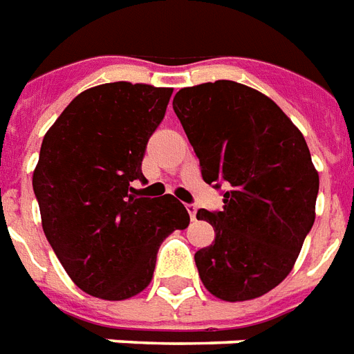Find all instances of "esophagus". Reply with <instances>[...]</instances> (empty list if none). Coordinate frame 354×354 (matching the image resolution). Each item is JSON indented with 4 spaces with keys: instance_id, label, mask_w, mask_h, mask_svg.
Masks as SVG:
<instances>
[{
    "instance_id": "esophagus-1",
    "label": "esophagus",
    "mask_w": 354,
    "mask_h": 354,
    "mask_svg": "<svg viewBox=\"0 0 354 354\" xmlns=\"http://www.w3.org/2000/svg\"><path fill=\"white\" fill-rule=\"evenodd\" d=\"M187 212H189V217H191V221H196V206H195V204H187Z\"/></svg>"
}]
</instances>
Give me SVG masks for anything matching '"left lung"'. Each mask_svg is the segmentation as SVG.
Listing matches in <instances>:
<instances>
[{
  "mask_svg": "<svg viewBox=\"0 0 354 354\" xmlns=\"http://www.w3.org/2000/svg\"><path fill=\"white\" fill-rule=\"evenodd\" d=\"M172 107L204 182L226 185L223 212L196 213L215 230L195 254L202 284L228 303L266 295L290 274L315 221L308 145L273 100L236 81L180 88Z\"/></svg>",
  "mask_w": 354,
  "mask_h": 354,
  "instance_id": "1",
  "label": "left lung"
}]
</instances>
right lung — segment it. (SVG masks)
<instances>
[{"label":"right lung","mask_w":354,"mask_h":354,"mask_svg":"<svg viewBox=\"0 0 354 354\" xmlns=\"http://www.w3.org/2000/svg\"><path fill=\"white\" fill-rule=\"evenodd\" d=\"M172 88L104 83L77 94L44 135L33 191L51 249L80 290L105 301L141 293L159 245L189 225L172 195L139 196L150 135Z\"/></svg>","instance_id":"obj_1"}]
</instances>
